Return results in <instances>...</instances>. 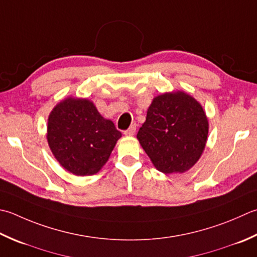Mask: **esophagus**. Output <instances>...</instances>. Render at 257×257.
<instances>
[{"instance_id":"1","label":"esophagus","mask_w":257,"mask_h":257,"mask_svg":"<svg viewBox=\"0 0 257 257\" xmlns=\"http://www.w3.org/2000/svg\"><path fill=\"white\" fill-rule=\"evenodd\" d=\"M135 133H136V125L135 124L130 125V127L127 130H124V132H123V134L125 136H134Z\"/></svg>"}]
</instances>
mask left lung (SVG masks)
<instances>
[{
  "label": "left lung",
  "instance_id": "left-lung-1",
  "mask_svg": "<svg viewBox=\"0 0 257 257\" xmlns=\"http://www.w3.org/2000/svg\"><path fill=\"white\" fill-rule=\"evenodd\" d=\"M208 135V120L197 100L184 91L154 98L137 138L164 174L185 173L198 162Z\"/></svg>",
  "mask_w": 257,
  "mask_h": 257
}]
</instances>
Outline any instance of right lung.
Instances as JSON below:
<instances>
[{
    "instance_id": "right-lung-1",
    "label": "right lung",
    "mask_w": 257,
    "mask_h": 257,
    "mask_svg": "<svg viewBox=\"0 0 257 257\" xmlns=\"http://www.w3.org/2000/svg\"><path fill=\"white\" fill-rule=\"evenodd\" d=\"M121 133L88 99L69 97L48 119V144L55 159L75 176L97 174L108 162Z\"/></svg>"
}]
</instances>
